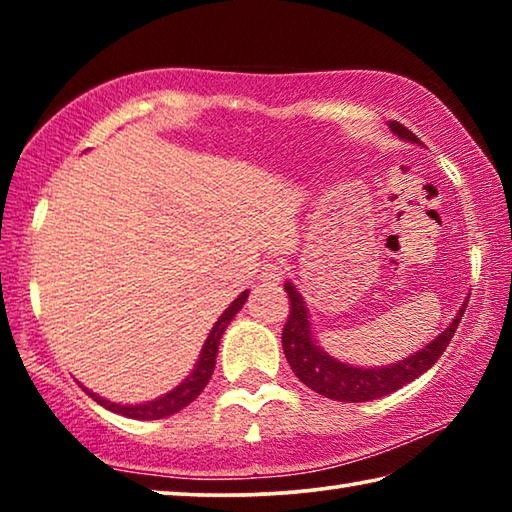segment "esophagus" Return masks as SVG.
<instances>
[{"label": "esophagus", "instance_id": "obj_1", "mask_svg": "<svg viewBox=\"0 0 512 512\" xmlns=\"http://www.w3.org/2000/svg\"><path fill=\"white\" fill-rule=\"evenodd\" d=\"M284 277V266L280 262H266L259 271V280L264 284H277Z\"/></svg>", "mask_w": 512, "mask_h": 512}]
</instances>
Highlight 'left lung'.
Masks as SVG:
<instances>
[{"instance_id": "1", "label": "left lung", "mask_w": 512, "mask_h": 512, "mask_svg": "<svg viewBox=\"0 0 512 512\" xmlns=\"http://www.w3.org/2000/svg\"><path fill=\"white\" fill-rule=\"evenodd\" d=\"M388 128H391L400 140L420 144L418 137L411 131H406L402 124H397V121H391ZM284 289H287L291 300V314L287 325L282 329V348L284 354H287L289 366L296 372V377L302 384L309 386L311 391L339 402L377 400V397L391 395L397 388L411 384L413 379L424 375V372L440 359V354L445 352L449 341H452V336L458 323H461L467 307L465 300L463 307L456 311L452 323L445 327V332H440L436 339L424 345L418 352H413L411 357L395 361L391 366L363 368L339 361L320 348L318 341L314 339V327H311V316L305 298H302L298 289L293 287V282H284Z\"/></svg>"}]
</instances>
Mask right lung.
I'll return each instance as SVG.
<instances>
[{
  "mask_svg": "<svg viewBox=\"0 0 512 512\" xmlns=\"http://www.w3.org/2000/svg\"><path fill=\"white\" fill-rule=\"evenodd\" d=\"M246 300H248V289L241 291L239 296L232 300V305L223 311L219 320H216L210 336H207L205 343H203L201 354H198V361H196L194 370L189 372V375L183 381H180V384L173 388V391L155 397V400H151V402L117 404V402L106 400V397H101L97 393H92L90 388H85L83 384H81V388L92 397L94 402L101 404L103 409H108V411L117 413V415H124V418H131V420H162V418H169V415H173V413L183 411L185 406L192 404L196 397L203 393L207 381H210L214 366H216V352H219V343L223 339L225 327H228L230 320L239 314Z\"/></svg>",
  "mask_w": 512,
  "mask_h": 512,
  "instance_id": "right-lung-1",
  "label": "right lung"
}]
</instances>
